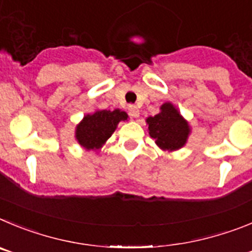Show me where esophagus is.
Segmentation results:
<instances>
[{
    "label": "esophagus",
    "instance_id": "1",
    "mask_svg": "<svg viewBox=\"0 0 252 252\" xmlns=\"http://www.w3.org/2000/svg\"><path fill=\"white\" fill-rule=\"evenodd\" d=\"M128 110H129V114H130V117H133V118L139 117V109H138L135 105H129Z\"/></svg>",
    "mask_w": 252,
    "mask_h": 252
}]
</instances>
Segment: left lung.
Here are the masks:
<instances>
[{"label": "left lung", "instance_id": "8db88e82", "mask_svg": "<svg viewBox=\"0 0 252 252\" xmlns=\"http://www.w3.org/2000/svg\"><path fill=\"white\" fill-rule=\"evenodd\" d=\"M159 109L158 114L146 119L149 135L162 151H178L186 146L191 126L171 101L162 104Z\"/></svg>", "mask_w": 252, "mask_h": 252}]
</instances>
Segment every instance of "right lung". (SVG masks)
<instances>
[{
    "label": "right lung",
    "mask_w": 252,
    "mask_h": 252,
    "mask_svg": "<svg viewBox=\"0 0 252 252\" xmlns=\"http://www.w3.org/2000/svg\"><path fill=\"white\" fill-rule=\"evenodd\" d=\"M128 114L121 109L95 110L84 115L75 128V139L87 151H99L112 137L118 124L128 121Z\"/></svg>",
    "instance_id": "obj_1"
}]
</instances>
